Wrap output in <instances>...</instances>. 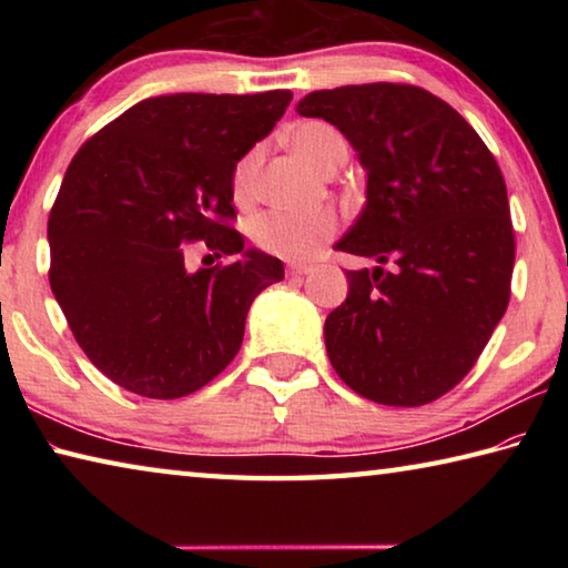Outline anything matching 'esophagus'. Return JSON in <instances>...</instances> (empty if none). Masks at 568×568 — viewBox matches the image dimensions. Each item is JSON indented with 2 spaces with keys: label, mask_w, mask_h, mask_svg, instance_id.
I'll return each instance as SVG.
<instances>
[{
  "label": "esophagus",
  "mask_w": 568,
  "mask_h": 568,
  "mask_svg": "<svg viewBox=\"0 0 568 568\" xmlns=\"http://www.w3.org/2000/svg\"><path fill=\"white\" fill-rule=\"evenodd\" d=\"M311 271H313V267L303 265V263H287V267H285V273L291 277H301V275H307Z\"/></svg>",
  "instance_id": "1"
}]
</instances>
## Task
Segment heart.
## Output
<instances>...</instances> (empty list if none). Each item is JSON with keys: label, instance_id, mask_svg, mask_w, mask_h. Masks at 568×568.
I'll return each mask as SVG.
<instances>
[{"label": "heart", "instance_id": "b5f03b06", "mask_svg": "<svg viewBox=\"0 0 568 568\" xmlns=\"http://www.w3.org/2000/svg\"><path fill=\"white\" fill-rule=\"evenodd\" d=\"M291 145L313 168L328 170L338 152L345 150L341 132L325 122H303L291 132ZM255 172L257 150L247 152L237 160L233 170V197L237 203H247L255 195ZM341 227V217L331 207L311 210V213H285V210H267L253 217L250 237L257 250L267 255L283 257V261L301 263L311 261L331 243Z\"/></svg>", "mask_w": 568, "mask_h": 568}]
</instances>
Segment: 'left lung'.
I'll list each match as a JSON object with an SVG mask.
<instances>
[{
  "label": "left lung",
  "mask_w": 568,
  "mask_h": 568,
  "mask_svg": "<svg viewBox=\"0 0 568 568\" xmlns=\"http://www.w3.org/2000/svg\"><path fill=\"white\" fill-rule=\"evenodd\" d=\"M297 112L335 124L368 170V200L335 250L381 263L345 273L348 297L325 318L328 358L363 398L426 406L474 368L511 297L516 240L498 162L416 84L311 92Z\"/></svg>",
  "instance_id": "obj_1"
}]
</instances>
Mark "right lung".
<instances>
[{"label": "right lung", "instance_id": "right-lung-1", "mask_svg": "<svg viewBox=\"0 0 568 568\" xmlns=\"http://www.w3.org/2000/svg\"><path fill=\"white\" fill-rule=\"evenodd\" d=\"M291 90L142 100L77 150L47 223L50 285L84 355L112 383L172 400L235 358L277 257L233 227V170L271 134ZM237 262L184 271L182 244Z\"/></svg>", "mask_w": 568, "mask_h": 568}]
</instances>
